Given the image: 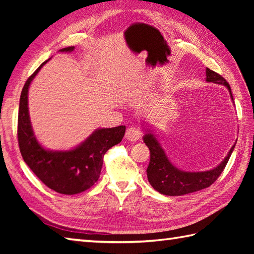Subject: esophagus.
<instances>
[{
    "label": "esophagus",
    "instance_id": "1",
    "mask_svg": "<svg viewBox=\"0 0 254 254\" xmlns=\"http://www.w3.org/2000/svg\"><path fill=\"white\" fill-rule=\"evenodd\" d=\"M126 137L128 139V141L136 142L142 137V131L139 130L137 127H134V126L128 127L126 132Z\"/></svg>",
    "mask_w": 254,
    "mask_h": 254
}]
</instances>
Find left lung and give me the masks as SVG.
<instances>
[{"label":"left lung","instance_id":"1","mask_svg":"<svg viewBox=\"0 0 254 254\" xmlns=\"http://www.w3.org/2000/svg\"><path fill=\"white\" fill-rule=\"evenodd\" d=\"M206 82L226 86L229 90L231 99H233L230 86L222 75L212 71V69L206 68ZM143 139L150 152V160L146 170L150 186L156 191L164 194V195L170 196L185 195V194L196 192L213 185L225 169L236 145L235 144L230 148L228 155L215 168L207 171L189 172L178 169L177 167L170 163L165 150L161 147L160 143L155 137L152 131H150V128L146 131V134L144 135Z\"/></svg>","mask_w":254,"mask_h":254}]
</instances>
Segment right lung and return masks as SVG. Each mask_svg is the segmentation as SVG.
I'll use <instances>...</instances> for the list:
<instances>
[{"label": "right lung", "instance_id": "obj_1", "mask_svg": "<svg viewBox=\"0 0 254 254\" xmlns=\"http://www.w3.org/2000/svg\"><path fill=\"white\" fill-rule=\"evenodd\" d=\"M74 47L61 49L72 52ZM47 60L26 80L21 90L18 111L17 136L20 154L32 172L50 188L61 194H77L93 187L98 180L107 150L119 144L126 126L98 128L77 147L69 150H49L41 146L32 131L28 111V89L31 80Z\"/></svg>", "mask_w": 254, "mask_h": 254}]
</instances>
